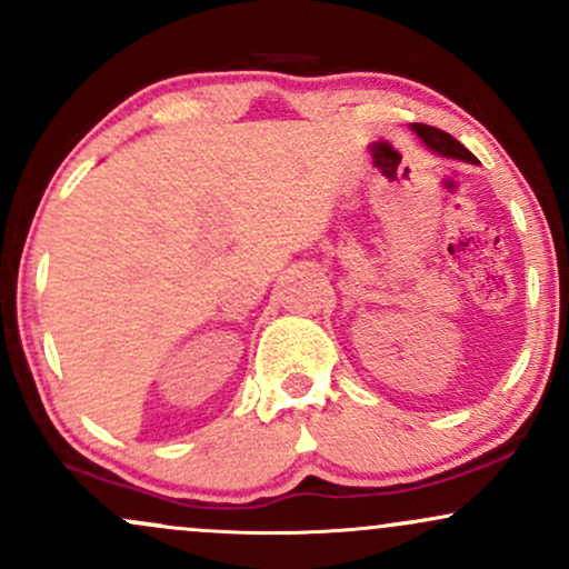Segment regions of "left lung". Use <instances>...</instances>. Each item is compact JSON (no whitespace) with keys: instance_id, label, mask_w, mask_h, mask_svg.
<instances>
[{"instance_id":"1","label":"left lung","mask_w":569,"mask_h":569,"mask_svg":"<svg viewBox=\"0 0 569 569\" xmlns=\"http://www.w3.org/2000/svg\"><path fill=\"white\" fill-rule=\"evenodd\" d=\"M411 130H415L417 136H420V141L426 143L433 154H439V158H449V160H462V162H473L476 166V158L471 152H468L466 147H462L460 141L452 139L449 133H443V130L433 128V126H422V122H411Z\"/></svg>"}]
</instances>
